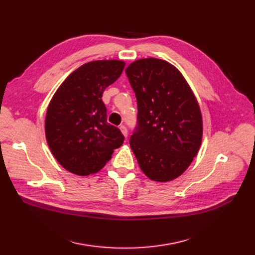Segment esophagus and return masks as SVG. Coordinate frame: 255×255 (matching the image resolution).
<instances>
[{
  "label": "esophagus",
  "instance_id": "34e87169",
  "mask_svg": "<svg viewBox=\"0 0 255 255\" xmlns=\"http://www.w3.org/2000/svg\"><path fill=\"white\" fill-rule=\"evenodd\" d=\"M120 130L122 131L123 135H124L125 137H127V136H128V130H127L126 126H124V125H121V126H120Z\"/></svg>",
  "mask_w": 255,
  "mask_h": 255
}]
</instances>
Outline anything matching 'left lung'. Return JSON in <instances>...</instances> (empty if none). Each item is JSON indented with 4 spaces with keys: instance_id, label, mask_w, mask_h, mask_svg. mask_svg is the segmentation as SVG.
<instances>
[{
    "instance_id": "8db88e82",
    "label": "left lung",
    "mask_w": 255,
    "mask_h": 255,
    "mask_svg": "<svg viewBox=\"0 0 255 255\" xmlns=\"http://www.w3.org/2000/svg\"><path fill=\"white\" fill-rule=\"evenodd\" d=\"M125 72L137 101L131 150L151 180L176 179L202 143L203 120L193 93L176 67L163 60H137Z\"/></svg>"
}]
</instances>
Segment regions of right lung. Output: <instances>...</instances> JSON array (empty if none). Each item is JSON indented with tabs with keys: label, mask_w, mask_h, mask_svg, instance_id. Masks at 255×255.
Here are the masks:
<instances>
[{
	"label": "right lung",
	"mask_w": 255,
	"mask_h": 255,
	"mask_svg": "<svg viewBox=\"0 0 255 255\" xmlns=\"http://www.w3.org/2000/svg\"><path fill=\"white\" fill-rule=\"evenodd\" d=\"M122 61H93L73 71L53 95L45 118V135L58 162L78 176L100 170L124 141L107 122L102 94L122 74Z\"/></svg>",
	"instance_id": "1"
}]
</instances>
